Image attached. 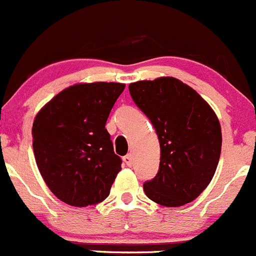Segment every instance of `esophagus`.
Masks as SVG:
<instances>
[{
    "label": "esophagus",
    "instance_id": "1",
    "mask_svg": "<svg viewBox=\"0 0 256 256\" xmlns=\"http://www.w3.org/2000/svg\"><path fill=\"white\" fill-rule=\"evenodd\" d=\"M123 160L124 162H126V166H132V163H133V158H132V154H126V156H124L123 157Z\"/></svg>",
    "mask_w": 256,
    "mask_h": 256
}]
</instances>
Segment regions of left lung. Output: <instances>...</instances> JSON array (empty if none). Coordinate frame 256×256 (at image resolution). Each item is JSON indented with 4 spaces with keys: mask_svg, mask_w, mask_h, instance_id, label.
<instances>
[{
    "mask_svg": "<svg viewBox=\"0 0 256 256\" xmlns=\"http://www.w3.org/2000/svg\"><path fill=\"white\" fill-rule=\"evenodd\" d=\"M130 93L160 140V168L143 184L146 194L167 208L191 202L210 184L220 158L222 137L215 112L174 78L132 82Z\"/></svg>",
    "mask_w": 256,
    "mask_h": 256,
    "instance_id": "8db88e82",
    "label": "left lung"
}]
</instances>
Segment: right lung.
Returning <instances> with one entry per match:
<instances>
[{
  "instance_id": "obj_1",
  "label": "right lung",
  "mask_w": 256,
  "mask_h": 256,
  "mask_svg": "<svg viewBox=\"0 0 256 256\" xmlns=\"http://www.w3.org/2000/svg\"><path fill=\"white\" fill-rule=\"evenodd\" d=\"M126 85L76 84L62 90L36 116L32 147L38 171L62 202L96 205L109 196L122 168L106 123Z\"/></svg>"
}]
</instances>
